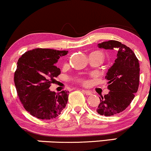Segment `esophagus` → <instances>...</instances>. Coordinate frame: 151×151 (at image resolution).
<instances>
[{"label":"esophagus","mask_w":151,"mask_h":151,"mask_svg":"<svg viewBox=\"0 0 151 151\" xmlns=\"http://www.w3.org/2000/svg\"><path fill=\"white\" fill-rule=\"evenodd\" d=\"M82 92H83L84 94H87V95H92V92L89 90H86V89H82Z\"/></svg>","instance_id":"34e87169"}]
</instances>
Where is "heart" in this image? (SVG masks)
<instances>
[{
	"label": "heart",
	"instance_id": "1",
	"mask_svg": "<svg viewBox=\"0 0 151 151\" xmlns=\"http://www.w3.org/2000/svg\"><path fill=\"white\" fill-rule=\"evenodd\" d=\"M96 53H98V54H100V56H102V57H103V55H102V53H101V52H100V51H97V52H96Z\"/></svg>",
	"mask_w": 151,
	"mask_h": 151
}]
</instances>
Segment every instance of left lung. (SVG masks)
Listing matches in <instances>:
<instances>
[{"label":"left lung","instance_id":"obj_1","mask_svg":"<svg viewBox=\"0 0 151 151\" xmlns=\"http://www.w3.org/2000/svg\"><path fill=\"white\" fill-rule=\"evenodd\" d=\"M100 49L117 51L115 63L107 71L105 79L110 92L100 98L96 111L101 115L112 116L125 110L138 89L140 64L131 49L117 41L98 44Z\"/></svg>","mask_w":151,"mask_h":151}]
</instances>
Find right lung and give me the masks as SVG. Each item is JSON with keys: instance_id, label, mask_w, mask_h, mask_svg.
Instances as JSON below:
<instances>
[{"instance_id": "obj_1", "label": "right lung", "mask_w": 151, "mask_h": 151, "mask_svg": "<svg viewBox=\"0 0 151 151\" xmlns=\"http://www.w3.org/2000/svg\"><path fill=\"white\" fill-rule=\"evenodd\" d=\"M68 51L34 49L24 53L17 62L14 82L21 103L31 115L51 120L61 114L68 101L67 91L56 93L49 89L54 77L61 73L56 67Z\"/></svg>"}]
</instances>
